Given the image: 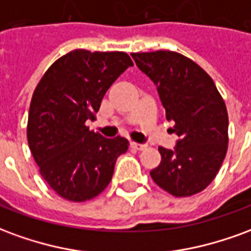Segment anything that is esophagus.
<instances>
[{"instance_id":"1","label":"esophagus","mask_w":251,"mask_h":251,"mask_svg":"<svg viewBox=\"0 0 251 251\" xmlns=\"http://www.w3.org/2000/svg\"><path fill=\"white\" fill-rule=\"evenodd\" d=\"M130 148L133 149H137V151H144L147 145L145 144H137V142H130Z\"/></svg>"}]
</instances>
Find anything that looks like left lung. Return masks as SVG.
I'll return each instance as SVG.
<instances>
[{
    "instance_id": "left-lung-1",
    "label": "left lung",
    "mask_w": 251,
    "mask_h": 251,
    "mask_svg": "<svg viewBox=\"0 0 251 251\" xmlns=\"http://www.w3.org/2000/svg\"><path fill=\"white\" fill-rule=\"evenodd\" d=\"M151 77L171 131L179 137L175 149L160 147L161 163L151 171L154 183L176 198L192 196L210 184L226 157L228 115L225 100L207 72L172 51L131 53Z\"/></svg>"
}]
</instances>
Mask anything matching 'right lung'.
<instances>
[{
	"label": "right lung",
	"mask_w": 251,
	"mask_h": 251,
	"mask_svg": "<svg viewBox=\"0 0 251 251\" xmlns=\"http://www.w3.org/2000/svg\"><path fill=\"white\" fill-rule=\"evenodd\" d=\"M133 62L125 52L75 50L57 59L35 88L26 137L41 176L71 201L93 199L109 185L117 158L129 148L122 137L88 130L110 86Z\"/></svg>",
	"instance_id": "right-lung-1"
}]
</instances>
